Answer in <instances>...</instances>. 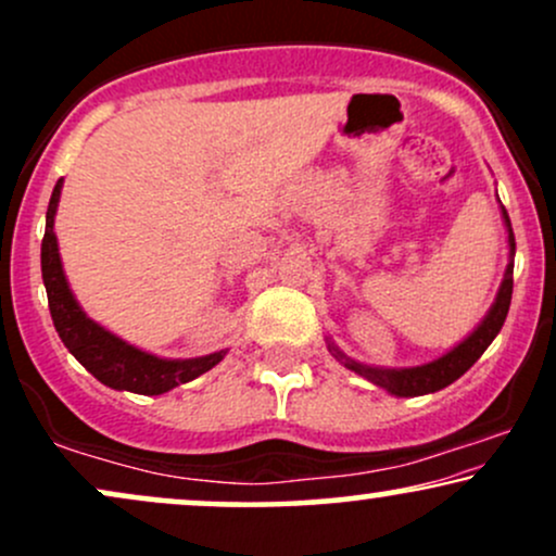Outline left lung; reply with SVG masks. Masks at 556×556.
I'll use <instances>...</instances> for the list:
<instances>
[{
	"instance_id": "1",
	"label": "left lung",
	"mask_w": 556,
	"mask_h": 556,
	"mask_svg": "<svg viewBox=\"0 0 556 556\" xmlns=\"http://www.w3.org/2000/svg\"><path fill=\"white\" fill-rule=\"evenodd\" d=\"M502 216H504V225H507V242H509V256H515V235H513V225H509V216L504 212L502 206ZM509 300H513V261L507 264V271H504L502 287L496 292L494 305L478 324V329L468 340H463L457 348H452L450 353L442 355V358L424 363V366L416 368H374V366H363V363L353 361V358H344L340 350L334 344H329L331 353L337 358L344 361V366L350 371L366 376L368 381H374L376 387L387 389L389 394H397V397H418V394H429V392H439V389L450 387L452 381H457L460 376L468 371L473 363L481 358L483 350L494 342V337L500 334L504 318H507L509 311Z\"/></svg>"
}]
</instances>
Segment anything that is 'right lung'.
<instances>
[{
    "mask_svg": "<svg viewBox=\"0 0 556 556\" xmlns=\"http://www.w3.org/2000/svg\"><path fill=\"white\" fill-rule=\"evenodd\" d=\"M60 190L62 180H56L47 208V232L41 240V274L56 334L70 353L86 366V371H91L101 384L112 389H125V392L136 394H164L185 384V381H193L195 376L206 374L208 368H214L225 358L227 350L190 361L156 358V355L143 353V350L114 337L112 331L99 327L83 314L78 300L70 292L65 271H62L60 248H56L54 214L56 203H60Z\"/></svg>",
    "mask_w": 556,
    "mask_h": 556,
    "instance_id": "right-lung-1",
    "label": "right lung"
}]
</instances>
